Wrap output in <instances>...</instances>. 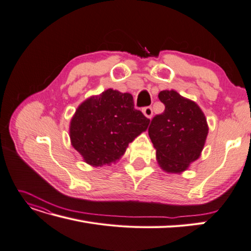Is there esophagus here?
<instances>
[{"instance_id": "obj_1", "label": "esophagus", "mask_w": 251, "mask_h": 251, "mask_svg": "<svg viewBox=\"0 0 251 251\" xmlns=\"http://www.w3.org/2000/svg\"><path fill=\"white\" fill-rule=\"evenodd\" d=\"M142 111H143L144 115H145L147 119H151V117H152V109H151V107H144L142 109Z\"/></svg>"}]
</instances>
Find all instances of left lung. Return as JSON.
I'll use <instances>...</instances> for the list:
<instances>
[{"label":"left lung","instance_id":"obj_1","mask_svg":"<svg viewBox=\"0 0 251 251\" xmlns=\"http://www.w3.org/2000/svg\"><path fill=\"white\" fill-rule=\"evenodd\" d=\"M165 109L151 121L149 134L161 169L181 173L201 156L208 136V124L195 101L174 90L158 95Z\"/></svg>","mask_w":251,"mask_h":251}]
</instances>
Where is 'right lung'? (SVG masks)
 Returning a JSON list of instances; mask_svg holds the SVG:
<instances>
[{
	"mask_svg": "<svg viewBox=\"0 0 251 251\" xmlns=\"http://www.w3.org/2000/svg\"><path fill=\"white\" fill-rule=\"evenodd\" d=\"M133 106L130 93L108 89L77 108L70 124L71 143L88 164L115 162L147 129L150 120Z\"/></svg>",
	"mask_w": 251,
	"mask_h": 251,
	"instance_id": "1",
	"label": "right lung"
}]
</instances>
